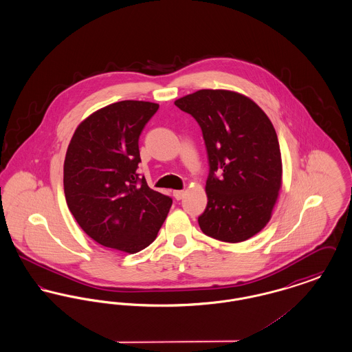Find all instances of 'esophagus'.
Here are the masks:
<instances>
[{
	"label": "esophagus",
	"mask_w": 352,
	"mask_h": 352,
	"mask_svg": "<svg viewBox=\"0 0 352 352\" xmlns=\"http://www.w3.org/2000/svg\"><path fill=\"white\" fill-rule=\"evenodd\" d=\"M173 194H174V198H175L177 201H181V199L184 198L186 191H184V190H175Z\"/></svg>",
	"instance_id": "esophagus-1"
}]
</instances>
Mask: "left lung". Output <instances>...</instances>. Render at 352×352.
Listing matches in <instances>:
<instances>
[{"mask_svg":"<svg viewBox=\"0 0 352 352\" xmlns=\"http://www.w3.org/2000/svg\"><path fill=\"white\" fill-rule=\"evenodd\" d=\"M174 104L198 121L207 148L208 201L198 218L203 234L226 243L251 239L268 224L283 186L272 121L248 96L228 89H199Z\"/></svg>","mask_w":352,"mask_h":352,"instance_id":"obj_1","label":"left lung"}]
</instances>
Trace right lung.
<instances>
[{
	"label": "right lung",
	"mask_w": 352,
	"mask_h": 352,
	"mask_svg": "<svg viewBox=\"0 0 352 352\" xmlns=\"http://www.w3.org/2000/svg\"><path fill=\"white\" fill-rule=\"evenodd\" d=\"M151 101L124 100L91 113L68 145L63 186L80 228L104 247L137 253L155 240L171 198L138 178V138L157 112Z\"/></svg>",
	"instance_id": "obj_1"
}]
</instances>
